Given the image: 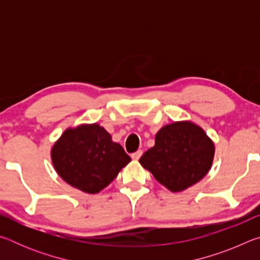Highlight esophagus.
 Segmentation results:
<instances>
[{
  "instance_id": "1",
  "label": "esophagus",
  "mask_w": 260,
  "mask_h": 260,
  "mask_svg": "<svg viewBox=\"0 0 260 260\" xmlns=\"http://www.w3.org/2000/svg\"><path fill=\"white\" fill-rule=\"evenodd\" d=\"M142 153H143V151H142V150H138V151H135V152L132 153V158H133L134 160H139V159H140V157L142 156Z\"/></svg>"
}]
</instances>
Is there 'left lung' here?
<instances>
[{"instance_id": "left-lung-1", "label": "left lung", "mask_w": 260, "mask_h": 260, "mask_svg": "<svg viewBox=\"0 0 260 260\" xmlns=\"http://www.w3.org/2000/svg\"><path fill=\"white\" fill-rule=\"evenodd\" d=\"M214 144L192 122L177 121L156 134L155 146L140 158L158 182L171 191H182L203 179L212 165Z\"/></svg>"}]
</instances>
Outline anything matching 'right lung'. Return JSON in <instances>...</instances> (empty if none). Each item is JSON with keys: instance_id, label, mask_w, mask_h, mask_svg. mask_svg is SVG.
Returning <instances> with one entry per match:
<instances>
[{"instance_id": "right-lung-1", "label": "right lung", "mask_w": 260, "mask_h": 260, "mask_svg": "<svg viewBox=\"0 0 260 260\" xmlns=\"http://www.w3.org/2000/svg\"><path fill=\"white\" fill-rule=\"evenodd\" d=\"M51 159L65 182L96 193L113 181L131 157L103 127L93 124L65 131L52 147Z\"/></svg>"}]
</instances>
